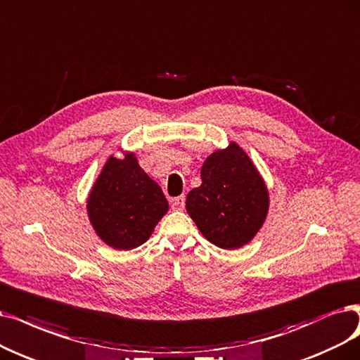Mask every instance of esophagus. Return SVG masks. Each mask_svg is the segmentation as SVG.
<instances>
[{
  "mask_svg": "<svg viewBox=\"0 0 360 360\" xmlns=\"http://www.w3.org/2000/svg\"><path fill=\"white\" fill-rule=\"evenodd\" d=\"M184 196H177L174 199H171V208L174 211H181L184 208Z\"/></svg>",
  "mask_w": 360,
  "mask_h": 360,
  "instance_id": "34e87169",
  "label": "esophagus"
}]
</instances>
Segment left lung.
Masks as SVG:
<instances>
[{
	"mask_svg": "<svg viewBox=\"0 0 360 360\" xmlns=\"http://www.w3.org/2000/svg\"><path fill=\"white\" fill-rule=\"evenodd\" d=\"M200 179L199 188L186 198V210L200 233L223 250L247 245L269 212L267 186L251 158L230 141L207 158Z\"/></svg>",
	"mask_w": 360,
	"mask_h": 360,
	"instance_id": "1",
	"label": "left lung"
}]
</instances>
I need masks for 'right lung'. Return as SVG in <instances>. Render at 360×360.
I'll use <instances>...</instances> for the list:
<instances>
[{
  "instance_id": "obj_1",
  "label": "right lung",
  "mask_w": 360,
  "mask_h": 360,
  "mask_svg": "<svg viewBox=\"0 0 360 360\" xmlns=\"http://www.w3.org/2000/svg\"><path fill=\"white\" fill-rule=\"evenodd\" d=\"M168 200L133 152L109 156L87 198V214L97 236L113 250L140 247L152 235Z\"/></svg>"
}]
</instances>
